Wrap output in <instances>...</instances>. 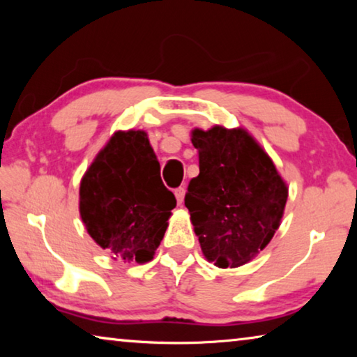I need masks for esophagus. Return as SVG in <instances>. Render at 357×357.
<instances>
[{"label": "esophagus", "instance_id": "1", "mask_svg": "<svg viewBox=\"0 0 357 357\" xmlns=\"http://www.w3.org/2000/svg\"><path fill=\"white\" fill-rule=\"evenodd\" d=\"M174 195H176L178 204H183V202H184V195H185V190L183 189V187H179V189L174 190Z\"/></svg>", "mask_w": 357, "mask_h": 357}]
</instances>
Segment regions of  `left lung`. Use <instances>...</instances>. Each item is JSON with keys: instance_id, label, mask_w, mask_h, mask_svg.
<instances>
[{"instance_id": "1", "label": "left lung", "mask_w": 357, "mask_h": 357, "mask_svg": "<svg viewBox=\"0 0 357 357\" xmlns=\"http://www.w3.org/2000/svg\"><path fill=\"white\" fill-rule=\"evenodd\" d=\"M200 174L184 204L204 258L239 268L271 243L280 227L288 185L273 159L243 128L213 126L190 132Z\"/></svg>"}]
</instances>
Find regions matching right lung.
I'll list each match as a JSON object with an SVG mask.
<instances>
[{"instance_id": "1", "label": "right lung", "mask_w": 357, "mask_h": 357, "mask_svg": "<svg viewBox=\"0 0 357 357\" xmlns=\"http://www.w3.org/2000/svg\"><path fill=\"white\" fill-rule=\"evenodd\" d=\"M176 198L144 130H116L80 181V217L94 243L124 263L154 258Z\"/></svg>"}]
</instances>
